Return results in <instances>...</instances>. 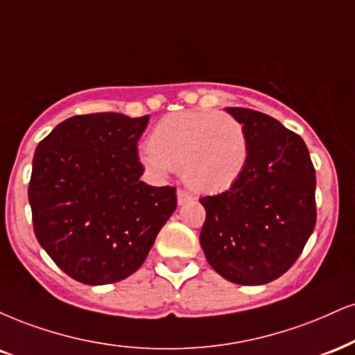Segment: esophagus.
<instances>
[{
  "label": "esophagus",
  "mask_w": 355,
  "mask_h": 355,
  "mask_svg": "<svg viewBox=\"0 0 355 355\" xmlns=\"http://www.w3.org/2000/svg\"><path fill=\"white\" fill-rule=\"evenodd\" d=\"M177 198L178 205H185L187 202H191V200H193V195H190L187 190H177Z\"/></svg>",
  "instance_id": "34e87169"
}]
</instances>
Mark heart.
Listing matches in <instances>:
<instances>
[{
  "label": "heart",
  "mask_w": 355,
  "mask_h": 355,
  "mask_svg": "<svg viewBox=\"0 0 355 355\" xmlns=\"http://www.w3.org/2000/svg\"><path fill=\"white\" fill-rule=\"evenodd\" d=\"M250 145L245 127L228 114L185 110L153 127L140 162L157 177L182 170V178L200 193L228 190L245 172Z\"/></svg>",
  "instance_id": "1"
}]
</instances>
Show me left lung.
Instances as JSON below:
<instances>
[{
    "mask_svg": "<svg viewBox=\"0 0 355 355\" xmlns=\"http://www.w3.org/2000/svg\"><path fill=\"white\" fill-rule=\"evenodd\" d=\"M245 127L250 157L230 190L203 196L200 245L232 283L275 281L296 263L315 226V170L300 135L258 110L226 107Z\"/></svg>",
    "mask_w": 355,
    "mask_h": 355,
    "instance_id": "8db88e82",
    "label": "left lung"
}]
</instances>
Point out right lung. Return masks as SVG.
<instances>
[{
  "label": "right lung",
  "instance_id": "1",
  "mask_svg": "<svg viewBox=\"0 0 355 355\" xmlns=\"http://www.w3.org/2000/svg\"><path fill=\"white\" fill-rule=\"evenodd\" d=\"M148 115H74L36 147L28 198L40 245L79 283L125 279L177 208L173 187L140 182Z\"/></svg>",
  "mask_w": 355,
  "mask_h": 355
}]
</instances>
